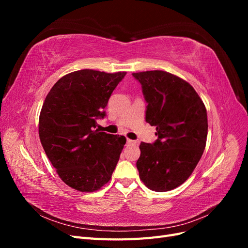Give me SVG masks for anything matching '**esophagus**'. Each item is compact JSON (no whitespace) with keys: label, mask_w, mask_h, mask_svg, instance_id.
Returning <instances> with one entry per match:
<instances>
[{"label":"esophagus","mask_w":248,"mask_h":248,"mask_svg":"<svg viewBox=\"0 0 248 248\" xmlns=\"http://www.w3.org/2000/svg\"><path fill=\"white\" fill-rule=\"evenodd\" d=\"M127 144H128V145H136L137 141H136V140H129V139H127Z\"/></svg>","instance_id":"obj_1"}]
</instances>
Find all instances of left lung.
Masks as SVG:
<instances>
[{
    "instance_id": "1",
    "label": "left lung",
    "mask_w": 248,
    "mask_h": 248,
    "mask_svg": "<svg viewBox=\"0 0 248 248\" xmlns=\"http://www.w3.org/2000/svg\"><path fill=\"white\" fill-rule=\"evenodd\" d=\"M147 101L146 122L156 126L153 144L141 141L137 161L149 189L163 192L183 184L204 152L208 134L205 104L186 80L167 71L132 73Z\"/></svg>"
}]
</instances>
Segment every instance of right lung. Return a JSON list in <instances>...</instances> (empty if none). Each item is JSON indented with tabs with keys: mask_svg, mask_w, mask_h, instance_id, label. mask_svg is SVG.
<instances>
[{
	"mask_svg": "<svg viewBox=\"0 0 248 248\" xmlns=\"http://www.w3.org/2000/svg\"><path fill=\"white\" fill-rule=\"evenodd\" d=\"M126 72L82 69L50 89L40 111L39 138L62 181L81 192L100 189L111 177L126 139L96 129V120Z\"/></svg>",
	"mask_w": 248,
	"mask_h": 248,
	"instance_id": "add662e5",
	"label": "right lung"
}]
</instances>
